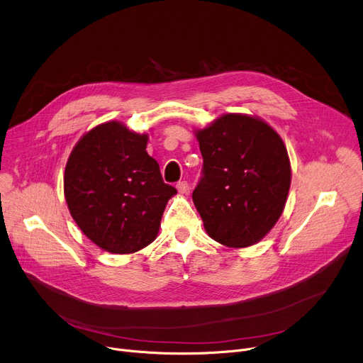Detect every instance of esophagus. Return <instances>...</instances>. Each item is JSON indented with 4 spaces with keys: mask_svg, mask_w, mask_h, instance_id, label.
Returning a JSON list of instances; mask_svg holds the SVG:
<instances>
[{
    "mask_svg": "<svg viewBox=\"0 0 363 363\" xmlns=\"http://www.w3.org/2000/svg\"><path fill=\"white\" fill-rule=\"evenodd\" d=\"M177 189L179 194H186L188 192V182L186 181H181L177 184Z\"/></svg>",
    "mask_w": 363,
    "mask_h": 363,
    "instance_id": "34e87169",
    "label": "esophagus"
}]
</instances>
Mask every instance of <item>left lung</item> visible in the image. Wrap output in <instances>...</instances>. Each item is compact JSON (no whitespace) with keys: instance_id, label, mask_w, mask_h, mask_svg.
Returning a JSON list of instances; mask_svg holds the SVG:
<instances>
[{"instance_id":"1","label":"left lung","mask_w":363,"mask_h":363,"mask_svg":"<svg viewBox=\"0 0 363 363\" xmlns=\"http://www.w3.org/2000/svg\"><path fill=\"white\" fill-rule=\"evenodd\" d=\"M195 136L204 162L192 201L207 235L228 247L257 243L281 217L291 185L281 136L262 118L235 113Z\"/></svg>"}]
</instances>
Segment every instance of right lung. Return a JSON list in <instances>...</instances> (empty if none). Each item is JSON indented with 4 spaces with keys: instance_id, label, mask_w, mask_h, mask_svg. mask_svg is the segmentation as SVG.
<instances>
[{
    "instance_id": "1",
    "label": "right lung",
    "mask_w": 363,
    "mask_h": 363,
    "mask_svg": "<svg viewBox=\"0 0 363 363\" xmlns=\"http://www.w3.org/2000/svg\"><path fill=\"white\" fill-rule=\"evenodd\" d=\"M146 146L147 135L108 121L85 133L69 155L63 177L68 208L82 233L107 252L127 255L150 245L177 194Z\"/></svg>"
}]
</instances>
